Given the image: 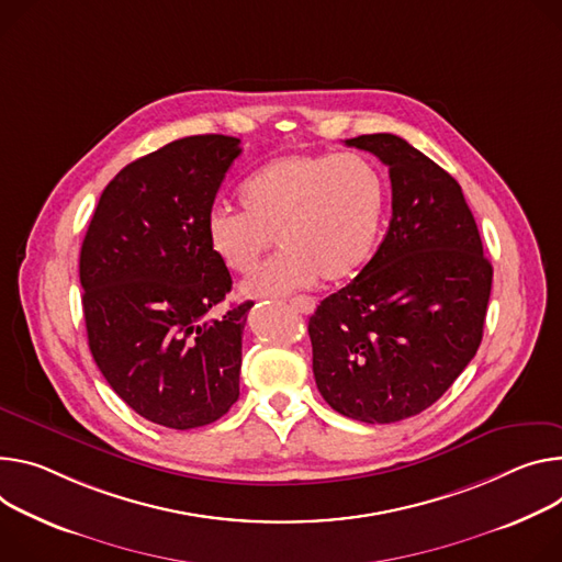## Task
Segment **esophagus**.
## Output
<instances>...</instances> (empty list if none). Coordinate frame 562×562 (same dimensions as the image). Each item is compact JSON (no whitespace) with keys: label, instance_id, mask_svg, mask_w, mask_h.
<instances>
[{"label":"esophagus","instance_id":"34e87169","mask_svg":"<svg viewBox=\"0 0 562 562\" xmlns=\"http://www.w3.org/2000/svg\"><path fill=\"white\" fill-rule=\"evenodd\" d=\"M291 307H295L300 314H314L316 300H314V297H307V295H302V297L291 300Z\"/></svg>","mask_w":562,"mask_h":562}]
</instances>
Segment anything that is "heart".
<instances>
[{
    "label": "heart",
    "mask_w": 562,
    "mask_h": 562,
    "mask_svg": "<svg viewBox=\"0 0 562 562\" xmlns=\"http://www.w3.org/2000/svg\"><path fill=\"white\" fill-rule=\"evenodd\" d=\"M239 201L244 211H211L209 244L228 271L248 276L278 235L284 250L241 293L282 297L359 273L376 248L387 192L376 166L353 151L284 155L241 183Z\"/></svg>",
    "instance_id": "b5f03b06"
}]
</instances>
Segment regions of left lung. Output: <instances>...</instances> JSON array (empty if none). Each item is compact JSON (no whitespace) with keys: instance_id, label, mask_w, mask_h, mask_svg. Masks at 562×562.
I'll return each instance as SVG.
<instances>
[{"instance_id":"8db88e82","label":"left lung","mask_w":562,"mask_h":562,"mask_svg":"<svg viewBox=\"0 0 562 562\" xmlns=\"http://www.w3.org/2000/svg\"><path fill=\"white\" fill-rule=\"evenodd\" d=\"M392 181V220L374 258L310 318L314 376L336 413L394 424L430 407L471 363L493 267L459 183L394 134L345 140Z\"/></svg>"}]
</instances>
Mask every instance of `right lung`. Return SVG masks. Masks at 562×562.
<instances>
[{
    "label": "right lung",
    "mask_w": 562,
    "mask_h": 562,
    "mask_svg": "<svg viewBox=\"0 0 562 562\" xmlns=\"http://www.w3.org/2000/svg\"><path fill=\"white\" fill-rule=\"evenodd\" d=\"M239 138L186 136L125 166L100 194L80 248L89 349L143 419L190 430L239 396L241 331L252 302L209 312L231 291L206 220Z\"/></svg>",
    "instance_id": "1"
}]
</instances>
